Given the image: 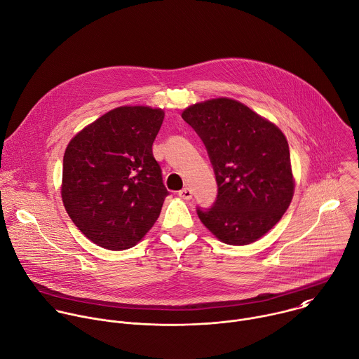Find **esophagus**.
Segmentation results:
<instances>
[{
    "mask_svg": "<svg viewBox=\"0 0 359 359\" xmlns=\"http://www.w3.org/2000/svg\"><path fill=\"white\" fill-rule=\"evenodd\" d=\"M179 197H182L183 200H190L191 197H193V191L189 189V187H184V189H182L179 193Z\"/></svg>",
    "mask_w": 359,
    "mask_h": 359,
    "instance_id": "1",
    "label": "esophagus"
}]
</instances>
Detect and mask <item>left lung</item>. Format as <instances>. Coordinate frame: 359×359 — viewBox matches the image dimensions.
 I'll return each mask as SVG.
<instances>
[{
  "label": "left lung",
  "mask_w": 359,
  "mask_h": 359,
  "mask_svg": "<svg viewBox=\"0 0 359 359\" xmlns=\"http://www.w3.org/2000/svg\"><path fill=\"white\" fill-rule=\"evenodd\" d=\"M182 118L204 142L218 184L214 205L197 208L200 221L224 244L258 241L279 222L294 194L285 134L228 97L189 105Z\"/></svg>",
  "instance_id": "1"
}]
</instances>
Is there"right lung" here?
Wrapping results in <instances>:
<instances>
[{"instance_id": "add662e5", "label": "right lung", "mask_w": 359, "mask_h": 359, "mask_svg": "<svg viewBox=\"0 0 359 359\" xmlns=\"http://www.w3.org/2000/svg\"><path fill=\"white\" fill-rule=\"evenodd\" d=\"M165 111L116 107L84 127L63 156L62 200L76 226L109 251L137 245L169 194L152 154Z\"/></svg>"}]
</instances>
